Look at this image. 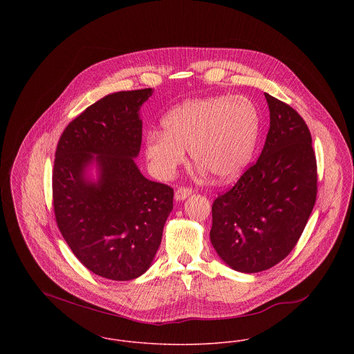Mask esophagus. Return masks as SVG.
<instances>
[{"label": "esophagus", "instance_id": "esophagus-1", "mask_svg": "<svg viewBox=\"0 0 354 354\" xmlns=\"http://www.w3.org/2000/svg\"><path fill=\"white\" fill-rule=\"evenodd\" d=\"M189 195H192V189L191 188H178L177 191H176V194H174V199L177 201V202H181V201H185Z\"/></svg>", "mask_w": 354, "mask_h": 354}]
</instances>
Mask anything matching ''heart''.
I'll list each match as a JSON object with an SVG mask.
<instances>
[{
  "label": "heart",
  "mask_w": 354,
  "mask_h": 354,
  "mask_svg": "<svg viewBox=\"0 0 354 354\" xmlns=\"http://www.w3.org/2000/svg\"><path fill=\"white\" fill-rule=\"evenodd\" d=\"M160 131L146 138V156L152 171L170 178L192 160L218 181L237 178L250 165L257 143L260 120L253 102L245 97H211L184 102L162 120Z\"/></svg>",
  "instance_id": "obj_1"
}]
</instances>
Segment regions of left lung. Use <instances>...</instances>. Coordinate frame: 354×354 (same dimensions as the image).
Segmentation results:
<instances>
[{
	"label": "left lung",
	"instance_id": "8db88e82",
	"mask_svg": "<svg viewBox=\"0 0 354 354\" xmlns=\"http://www.w3.org/2000/svg\"><path fill=\"white\" fill-rule=\"evenodd\" d=\"M270 129L256 163L212 204L209 240L240 272H259L283 260L297 244L317 192L310 132L289 104L264 94Z\"/></svg>",
	"mask_w": 354,
	"mask_h": 354
}]
</instances>
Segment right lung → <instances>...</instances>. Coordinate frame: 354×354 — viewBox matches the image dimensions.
<instances>
[{
    "mask_svg": "<svg viewBox=\"0 0 354 354\" xmlns=\"http://www.w3.org/2000/svg\"><path fill=\"white\" fill-rule=\"evenodd\" d=\"M151 95L152 88L106 95L65 128L55 151L58 229L84 267L111 281L135 279L151 267L173 209V189L147 180L135 162L140 107Z\"/></svg>",
    "mask_w": 354,
    "mask_h": 354,
    "instance_id": "add662e5",
    "label": "right lung"
}]
</instances>
